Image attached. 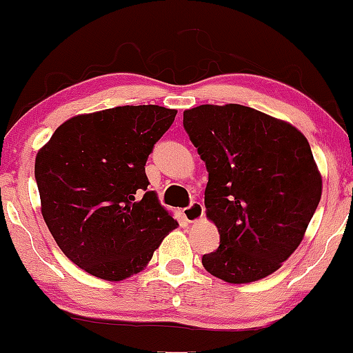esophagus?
Instances as JSON below:
<instances>
[{"instance_id": "34e87169", "label": "esophagus", "mask_w": 353, "mask_h": 353, "mask_svg": "<svg viewBox=\"0 0 353 353\" xmlns=\"http://www.w3.org/2000/svg\"><path fill=\"white\" fill-rule=\"evenodd\" d=\"M203 205L198 203V201H193L188 208L183 210V219L187 220L188 223H196V221H200L201 216H203Z\"/></svg>"}]
</instances>
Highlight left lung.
Returning <instances> with one entry per match:
<instances>
[{"mask_svg": "<svg viewBox=\"0 0 353 353\" xmlns=\"http://www.w3.org/2000/svg\"><path fill=\"white\" fill-rule=\"evenodd\" d=\"M183 126L207 165V219L220 233V247L201 259L205 270L228 283L272 275L303 240L322 196L307 138L235 103L185 110Z\"/></svg>", "mask_w": 353, "mask_h": 353, "instance_id": "8db88e82", "label": "left lung"}]
</instances>
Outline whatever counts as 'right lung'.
<instances>
[{"instance_id":"obj_1","label":"right lung","mask_w":353,"mask_h":353,"mask_svg":"<svg viewBox=\"0 0 353 353\" xmlns=\"http://www.w3.org/2000/svg\"><path fill=\"white\" fill-rule=\"evenodd\" d=\"M175 117L158 105L77 114L38 150L43 219L61 252L90 275L120 282L141 272L178 227L157 193L146 192L145 173Z\"/></svg>"}]
</instances>
